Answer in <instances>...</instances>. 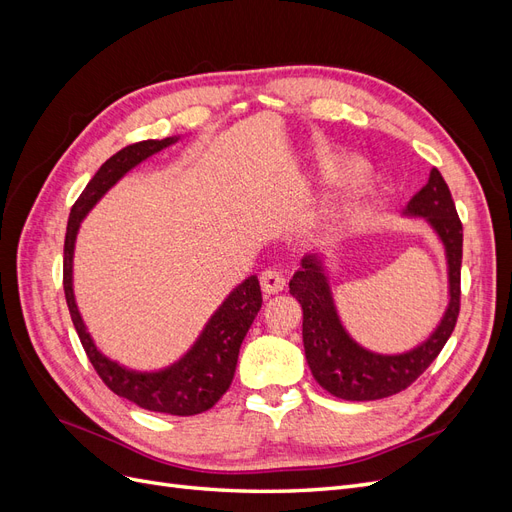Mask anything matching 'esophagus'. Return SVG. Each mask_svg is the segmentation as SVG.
Listing matches in <instances>:
<instances>
[{"label": "esophagus", "instance_id": "obj_1", "mask_svg": "<svg viewBox=\"0 0 512 512\" xmlns=\"http://www.w3.org/2000/svg\"><path fill=\"white\" fill-rule=\"evenodd\" d=\"M260 286H262V290H265L267 294H277V292L284 290L286 277H284V273L280 269L269 267V269H265V271L260 273Z\"/></svg>", "mask_w": 512, "mask_h": 512}]
</instances>
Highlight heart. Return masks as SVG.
Masks as SVG:
<instances>
[{"label": "heart", "mask_w": 512, "mask_h": 512, "mask_svg": "<svg viewBox=\"0 0 512 512\" xmlns=\"http://www.w3.org/2000/svg\"><path fill=\"white\" fill-rule=\"evenodd\" d=\"M346 173H348L350 177H359V175L363 173V168H361L359 164H348V166H346ZM359 203H361L359 198H350V200H348V207H356Z\"/></svg>", "instance_id": "obj_1"}]
</instances>
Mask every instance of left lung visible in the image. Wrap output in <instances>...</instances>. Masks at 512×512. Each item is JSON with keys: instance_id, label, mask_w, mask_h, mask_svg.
I'll return each instance as SVG.
<instances>
[{"instance_id": "left-lung-1", "label": "left lung", "mask_w": 512, "mask_h": 512, "mask_svg": "<svg viewBox=\"0 0 512 512\" xmlns=\"http://www.w3.org/2000/svg\"><path fill=\"white\" fill-rule=\"evenodd\" d=\"M408 218L425 220L444 245L448 273V303L438 327L418 346L399 354H380L356 344L339 320L331 277L322 252L301 258V269L292 275L290 294L303 309L305 359L324 391L346 401H374L391 397L423 374L436 361L451 337L459 316V280L463 228L451 190L438 168H431L427 183L404 209Z\"/></svg>"}]
</instances>
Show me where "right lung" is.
<instances>
[{
    "mask_svg": "<svg viewBox=\"0 0 512 512\" xmlns=\"http://www.w3.org/2000/svg\"><path fill=\"white\" fill-rule=\"evenodd\" d=\"M177 141L179 136H168L162 138V141H141L123 147L91 177L87 188L70 211L64 243V292L74 329L79 333L91 365H94L108 389L132 401L138 408L175 416H192L218 404V399L228 391L232 378H235L243 337L250 331L262 305L258 277L250 275L237 288H232V292L205 324V329L200 331L192 348L179 361L158 371L128 369L104 356L87 333L72 288L74 243L85 215L134 166L151 158L153 153L175 145Z\"/></svg>",
    "mask_w": 512,
    "mask_h": 512,
    "instance_id": "1",
    "label": "right lung"
}]
</instances>
